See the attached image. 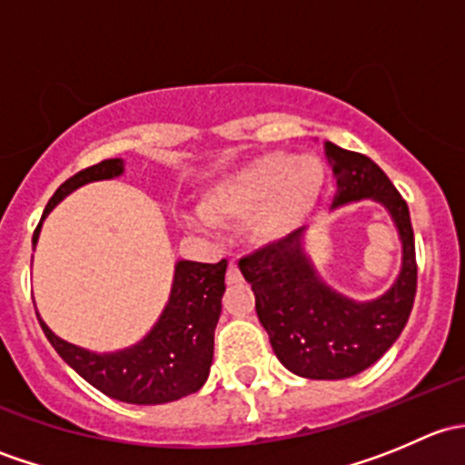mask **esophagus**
<instances>
[{
	"mask_svg": "<svg viewBox=\"0 0 465 465\" xmlns=\"http://www.w3.org/2000/svg\"><path fill=\"white\" fill-rule=\"evenodd\" d=\"M241 281H242V274L241 270H238V262L232 261L227 267V283L233 285V283H241Z\"/></svg>",
	"mask_w": 465,
	"mask_h": 465,
	"instance_id": "1",
	"label": "esophagus"
}]
</instances>
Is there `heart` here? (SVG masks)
Returning a JSON list of instances; mask_svg holds the SVG:
<instances>
[{
  "instance_id": "b5f03b06",
  "label": "heart",
  "mask_w": 465,
  "mask_h": 465,
  "mask_svg": "<svg viewBox=\"0 0 465 465\" xmlns=\"http://www.w3.org/2000/svg\"><path fill=\"white\" fill-rule=\"evenodd\" d=\"M326 180V166L317 157L265 153L215 182L206 191L203 213L186 220L198 229H206L211 223L254 220V233L261 241L279 242L311 220Z\"/></svg>"
}]
</instances>
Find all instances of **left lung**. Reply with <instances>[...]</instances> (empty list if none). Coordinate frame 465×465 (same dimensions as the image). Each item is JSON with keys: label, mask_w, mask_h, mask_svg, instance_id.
I'll use <instances>...</instances> for the list:
<instances>
[{"label": "left lung", "mask_w": 465, "mask_h": 465, "mask_svg": "<svg viewBox=\"0 0 465 465\" xmlns=\"http://www.w3.org/2000/svg\"><path fill=\"white\" fill-rule=\"evenodd\" d=\"M337 182L332 209L360 200L382 206L401 238V272L387 292L358 302L322 279L306 252V229L238 262L256 294V315L276 358L294 376L344 380L378 362L410 320L416 250L410 209L376 162L326 142Z\"/></svg>", "instance_id": "obj_1"}]
</instances>
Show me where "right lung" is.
Here are the masks:
<instances>
[{"instance_id":"1","label":"right lung","mask_w":465,"mask_h":465,"mask_svg":"<svg viewBox=\"0 0 465 465\" xmlns=\"http://www.w3.org/2000/svg\"><path fill=\"white\" fill-rule=\"evenodd\" d=\"M124 171L125 162L121 157L105 159L60 184L33 233V247L37 245L46 215L69 193L89 182L114 180ZM224 272V259L220 262L177 261L171 294L153 328L133 346L110 353H96L63 340L35 312L51 346L92 387L130 405H162L198 391L209 378L215 323L223 311Z\"/></svg>"}]
</instances>
